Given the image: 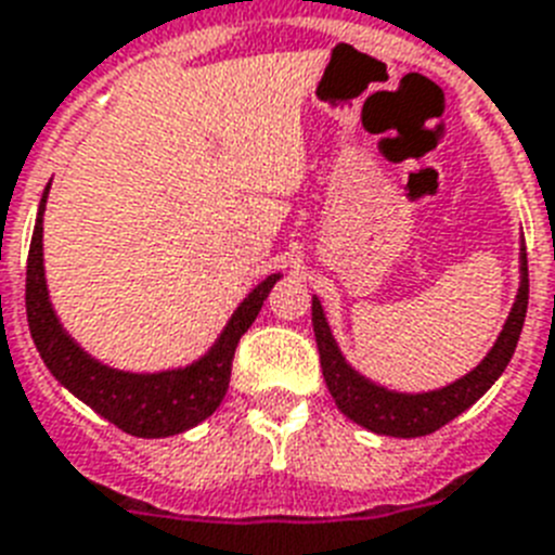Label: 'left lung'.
Returning a JSON list of instances; mask_svg holds the SVG:
<instances>
[{
  "label": "left lung",
  "mask_w": 555,
  "mask_h": 555,
  "mask_svg": "<svg viewBox=\"0 0 555 555\" xmlns=\"http://www.w3.org/2000/svg\"><path fill=\"white\" fill-rule=\"evenodd\" d=\"M525 311H528V255H525L522 246V253H519V292H516L514 309H511L503 331L496 336L494 348L486 353V359L477 364L475 371H468L466 376L452 382V385L429 392L387 390V387L376 385L359 371H353L345 362L343 350H339L334 334H331L328 320H325L323 306H320L317 297L311 300V323H314L325 385H328L331 396H334L336 406L343 410V415H348L353 424L364 426V429H371L376 435L421 438V435L435 433L452 418H457L463 410H468L482 392L494 385L496 378L503 376L511 357H514L519 334H522Z\"/></svg>",
  "instance_id": "left-lung-1"
}]
</instances>
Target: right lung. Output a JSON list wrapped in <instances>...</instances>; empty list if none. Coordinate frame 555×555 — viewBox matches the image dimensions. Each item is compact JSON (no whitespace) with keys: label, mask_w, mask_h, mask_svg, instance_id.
Here are the masks:
<instances>
[{"label":"right lung","mask_w":555,"mask_h":555,"mask_svg":"<svg viewBox=\"0 0 555 555\" xmlns=\"http://www.w3.org/2000/svg\"><path fill=\"white\" fill-rule=\"evenodd\" d=\"M47 193H50V184L44 188L39 216H36L25 288L30 336L44 359L47 371L83 404L92 406L94 413L134 438H168V435H179L202 424L207 415L216 413V406L224 399L238 339L255 323L260 306L274 283L281 281V274H269L267 281H260L230 317L216 345L188 367L163 373L117 371L89 357L87 350L66 334L52 311L44 278V244H41Z\"/></svg>","instance_id":"add662e5"}]
</instances>
